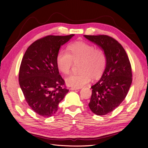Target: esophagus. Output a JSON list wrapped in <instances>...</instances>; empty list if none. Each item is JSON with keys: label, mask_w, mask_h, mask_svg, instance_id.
<instances>
[{"label": "esophagus", "mask_w": 148, "mask_h": 148, "mask_svg": "<svg viewBox=\"0 0 148 148\" xmlns=\"http://www.w3.org/2000/svg\"><path fill=\"white\" fill-rule=\"evenodd\" d=\"M79 88H74V87H71L70 90H79Z\"/></svg>", "instance_id": "esophagus-1"}]
</instances>
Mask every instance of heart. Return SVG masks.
<instances>
[{
    "label": "heart",
    "mask_w": 148,
    "mask_h": 148,
    "mask_svg": "<svg viewBox=\"0 0 148 148\" xmlns=\"http://www.w3.org/2000/svg\"><path fill=\"white\" fill-rule=\"evenodd\" d=\"M67 52L60 51L56 57L58 70L68 74L74 64H79V74H71L66 77L65 83L69 86L77 88L83 87L90 79L96 80L101 77L106 65L105 53L93 46L83 41L72 42L68 45Z\"/></svg>",
    "instance_id": "1"
}]
</instances>
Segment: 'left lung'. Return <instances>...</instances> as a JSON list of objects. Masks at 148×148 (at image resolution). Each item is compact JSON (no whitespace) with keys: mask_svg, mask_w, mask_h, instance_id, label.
I'll use <instances>...</instances> for the list:
<instances>
[{"mask_svg":"<svg viewBox=\"0 0 148 148\" xmlns=\"http://www.w3.org/2000/svg\"><path fill=\"white\" fill-rule=\"evenodd\" d=\"M84 37L98 46L106 56V65L101 77L93 85L88 104L94 114L106 115L123 101L132 81L130 63L127 53L117 40L104 36Z\"/></svg>","mask_w":148,"mask_h":148,"instance_id":"1","label":"left lung"}]
</instances>
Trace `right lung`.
<instances>
[{
    "instance_id": "1",
    "label": "right lung",
    "mask_w": 148,
    "mask_h": 148,
    "mask_svg": "<svg viewBox=\"0 0 148 148\" xmlns=\"http://www.w3.org/2000/svg\"><path fill=\"white\" fill-rule=\"evenodd\" d=\"M74 34L48 36L31 45L22 58L19 83L28 104L43 117H50L69 90L63 88L64 80L59 74L56 57L60 47Z\"/></svg>"
}]
</instances>
